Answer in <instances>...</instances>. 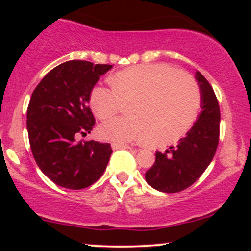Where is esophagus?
Wrapping results in <instances>:
<instances>
[{
    "mask_svg": "<svg viewBox=\"0 0 251 251\" xmlns=\"http://www.w3.org/2000/svg\"><path fill=\"white\" fill-rule=\"evenodd\" d=\"M112 149H113V150H120V149H132V146L127 145V144H118V143H113V144H112Z\"/></svg>",
    "mask_w": 251,
    "mask_h": 251,
    "instance_id": "obj_1",
    "label": "esophagus"
}]
</instances>
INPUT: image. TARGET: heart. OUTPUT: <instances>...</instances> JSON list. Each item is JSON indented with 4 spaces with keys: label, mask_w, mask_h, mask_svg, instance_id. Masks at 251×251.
Returning a JSON list of instances; mask_svg holds the SVG:
<instances>
[{
    "label": "heart",
    "mask_w": 251,
    "mask_h": 251,
    "mask_svg": "<svg viewBox=\"0 0 251 251\" xmlns=\"http://www.w3.org/2000/svg\"><path fill=\"white\" fill-rule=\"evenodd\" d=\"M111 89H92L89 105L94 116L107 120L120 102L127 117L100 126L102 139L113 143L151 140L153 144L179 139L194 125L201 107L197 83L188 74L169 65H138L117 72L108 79Z\"/></svg>",
    "instance_id": "b5f03b06"
}]
</instances>
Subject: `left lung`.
<instances>
[{
    "label": "left lung",
    "instance_id": "8db88e82",
    "mask_svg": "<svg viewBox=\"0 0 251 251\" xmlns=\"http://www.w3.org/2000/svg\"><path fill=\"white\" fill-rule=\"evenodd\" d=\"M201 92V113L177 145L155 153V162L145 174L152 188L174 194L189 188L211 163L220 138L221 113L217 98L208 80L195 74Z\"/></svg>",
    "mask_w": 251,
    "mask_h": 251
}]
</instances>
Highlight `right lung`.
<instances>
[{
  "instance_id": "1",
  "label": "right lung",
  "mask_w": 251,
  "mask_h": 251,
  "mask_svg": "<svg viewBox=\"0 0 251 251\" xmlns=\"http://www.w3.org/2000/svg\"><path fill=\"white\" fill-rule=\"evenodd\" d=\"M112 65L72 60L56 66L31 94L27 129L34 159L56 185L80 190L99 179L112 154L108 143H76L91 133L96 119L89 97L100 76Z\"/></svg>"
}]
</instances>
